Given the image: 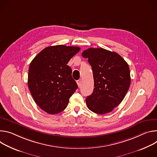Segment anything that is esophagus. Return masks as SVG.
<instances>
[{
	"instance_id": "obj_1",
	"label": "esophagus",
	"mask_w": 157,
	"mask_h": 157,
	"mask_svg": "<svg viewBox=\"0 0 157 157\" xmlns=\"http://www.w3.org/2000/svg\"><path fill=\"white\" fill-rule=\"evenodd\" d=\"M77 83L78 85V86H81V84H82V80L81 79H79L77 81Z\"/></svg>"
}]
</instances>
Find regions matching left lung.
Wrapping results in <instances>:
<instances>
[{"label":"left lung","mask_w":157,"mask_h":157,"mask_svg":"<svg viewBox=\"0 0 157 157\" xmlns=\"http://www.w3.org/2000/svg\"><path fill=\"white\" fill-rule=\"evenodd\" d=\"M92 67L94 80L92 94L86 98L89 110L98 114L113 110L122 101L130 85L128 63L119 54L103 48H90L82 54Z\"/></svg>","instance_id":"obj_1"}]
</instances>
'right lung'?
I'll return each mask as SVG.
<instances>
[{
  "instance_id": "1",
  "label": "right lung",
  "mask_w": 157,
  "mask_h": 157,
  "mask_svg": "<svg viewBox=\"0 0 157 157\" xmlns=\"http://www.w3.org/2000/svg\"><path fill=\"white\" fill-rule=\"evenodd\" d=\"M80 50L78 47L59 45L43 49L31 62L28 86L37 105L49 114H57L67 107L78 89L67 64Z\"/></svg>"
}]
</instances>
